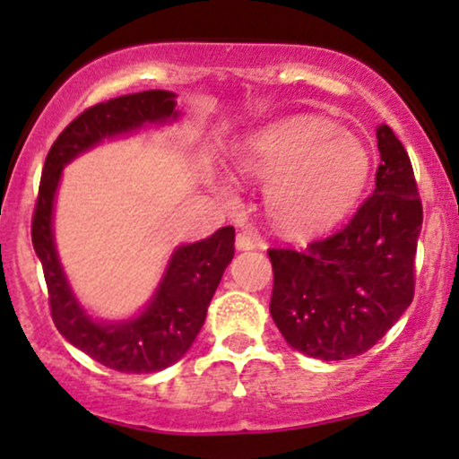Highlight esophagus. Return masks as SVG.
Instances as JSON below:
<instances>
[{
  "label": "esophagus",
  "instance_id": "1",
  "mask_svg": "<svg viewBox=\"0 0 459 459\" xmlns=\"http://www.w3.org/2000/svg\"><path fill=\"white\" fill-rule=\"evenodd\" d=\"M257 245H260V240H257L254 234H249V231H240V234L236 236V247H238L240 251L255 249Z\"/></svg>",
  "mask_w": 459,
  "mask_h": 459
}]
</instances>
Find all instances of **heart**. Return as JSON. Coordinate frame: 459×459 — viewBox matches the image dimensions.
<instances>
[{
	"instance_id": "b5f03b06",
	"label": "heart",
	"mask_w": 459,
	"mask_h": 459,
	"mask_svg": "<svg viewBox=\"0 0 459 459\" xmlns=\"http://www.w3.org/2000/svg\"><path fill=\"white\" fill-rule=\"evenodd\" d=\"M238 171L271 179L266 205L297 234L341 221L367 188L370 153L358 138L316 117H295L254 134L236 149Z\"/></svg>"
}]
</instances>
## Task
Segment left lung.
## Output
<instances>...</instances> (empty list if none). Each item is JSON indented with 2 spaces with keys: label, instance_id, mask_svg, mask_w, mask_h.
Listing matches in <instances>:
<instances>
[{
  "label": "left lung",
  "instance_id": "1",
  "mask_svg": "<svg viewBox=\"0 0 459 459\" xmlns=\"http://www.w3.org/2000/svg\"><path fill=\"white\" fill-rule=\"evenodd\" d=\"M375 190L347 225L306 249H269L271 316L297 351L318 359L367 353L414 299L423 204L410 156L377 127Z\"/></svg>",
  "mask_w": 459,
  "mask_h": 459
}]
</instances>
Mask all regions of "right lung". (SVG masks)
I'll list each match as a JSON object with an SVG mask.
<instances>
[{
  "instance_id": "add662e5",
  "label": "right lung",
  "mask_w": 459,
  "mask_h": 459,
  "mask_svg": "<svg viewBox=\"0 0 459 459\" xmlns=\"http://www.w3.org/2000/svg\"><path fill=\"white\" fill-rule=\"evenodd\" d=\"M175 95L143 91L86 108L60 132L45 158L32 216V245L43 264L54 325L74 347L121 373H156L188 351L205 321L223 271L234 257V228L216 230L199 243L175 249L152 303L141 316L121 323H97L71 292L51 234V212L66 162L104 138L132 132L145 123L175 118Z\"/></svg>"
}]
</instances>
